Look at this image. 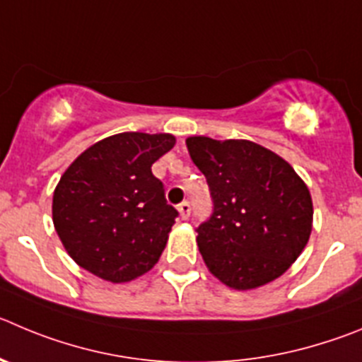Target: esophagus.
Returning <instances> with one entry per match:
<instances>
[{"label":"esophagus","instance_id":"obj_1","mask_svg":"<svg viewBox=\"0 0 362 362\" xmlns=\"http://www.w3.org/2000/svg\"><path fill=\"white\" fill-rule=\"evenodd\" d=\"M177 210H179V217L183 218V221H187L188 217H190V203H188V201H183V203L179 204L177 206Z\"/></svg>","mask_w":362,"mask_h":362}]
</instances>
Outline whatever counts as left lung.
Masks as SVG:
<instances>
[{
    "label": "left lung",
    "instance_id": "left-lung-1",
    "mask_svg": "<svg viewBox=\"0 0 362 362\" xmlns=\"http://www.w3.org/2000/svg\"><path fill=\"white\" fill-rule=\"evenodd\" d=\"M187 147L214 199V214L197 228L210 273L237 291L276 280L313 231V197L303 179L284 158L250 140L190 136Z\"/></svg>",
    "mask_w": 362,
    "mask_h": 362
}]
</instances>
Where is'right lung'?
<instances>
[{
	"mask_svg": "<svg viewBox=\"0 0 362 362\" xmlns=\"http://www.w3.org/2000/svg\"><path fill=\"white\" fill-rule=\"evenodd\" d=\"M174 145L167 132H120L66 168L53 192V226L81 267L125 284L158 264L177 210L151 167Z\"/></svg>",
	"mask_w": 362,
	"mask_h": 362,
	"instance_id": "right-lung-1",
	"label": "right lung"
}]
</instances>
